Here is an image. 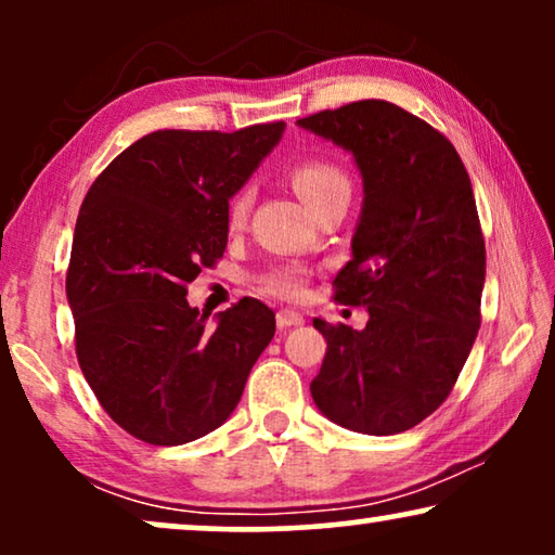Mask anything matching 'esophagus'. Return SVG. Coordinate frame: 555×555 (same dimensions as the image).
I'll use <instances>...</instances> for the list:
<instances>
[{"instance_id":"1","label":"esophagus","mask_w":555,"mask_h":555,"mask_svg":"<svg viewBox=\"0 0 555 555\" xmlns=\"http://www.w3.org/2000/svg\"><path fill=\"white\" fill-rule=\"evenodd\" d=\"M302 323V315L298 310H291V308H283L278 310V325L280 328H293V325H300Z\"/></svg>"}]
</instances>
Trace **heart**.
Masks as SVG:
<instances>
[{"label": "heart", "mask_w": 555, "mask_h": 555, "mask_svg": "<svg viewBox=\"0 0 555 555\" xmlns=\"http://www.w3.org/2000/svg\"><path fill=\"white\" fill-rule=\"evenodd\" d=\"M291 177V184L295 192L300 194V199L313 207L333 192H340V189H351L348 184L346 171L340 169L338 164L328 162V158H302V162H295L287 171ZM249 211V189H240L237 194H232L230 204H227V224L232 230H240L245 224ZM308 283L310 275L306 268L300 264H283V268H275L264 272L260 278V291L268 295H275V298L283 300H302L308 295Z\"/></svg>", "instance_id": "obj_1"}]
</instances>
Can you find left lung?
<instances>
[{"label": "left lung", "mask_w": 555, "mask_h": 555, "mask_svg": "<svg viewBox=\"0 0 555 555\" xmlns=\"http://www.w3.org/2000/svg\"><path fill=\"white\" fill-rule=\"evenodd\" d=\"M348 149L363 177L353 257L333 298L363 306V331L315 318L328 340L315 406L361 435H399L450 397L480 328L485 237L473 181L447 135L389 101L298 120Z\"/></svg>", "instance_id": "left-lung-1"}]
</instances>
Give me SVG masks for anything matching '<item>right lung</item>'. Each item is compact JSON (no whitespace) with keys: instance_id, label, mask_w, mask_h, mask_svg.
I'll return each mask as SVG.
<instances>
[{"instance_id":"add662e5","label":"right lung","mask_w":555,"mask_h":555,"mask_svg":"<svg viewBox=\"0 0 555 555\" xmlns=\"http://www.w3.org/2000/svg\"><path fill=\"white\" fill-rule=\"evenodd\" d=\"M283 131V120L154 131L82 199L65 278L75 353L105 414L141 442L173 447L217 429L275 336V313L253 298L209 328L186 285L224 255L227 204Z\"/></svg>"}]
</instances>
